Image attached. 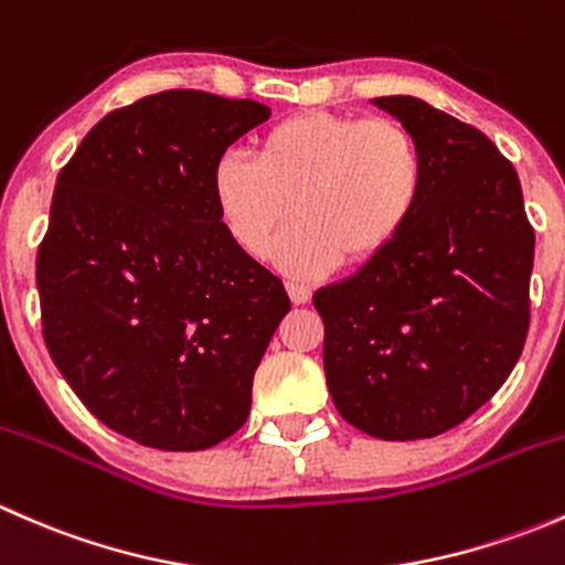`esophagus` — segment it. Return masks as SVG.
I'll list each match as a JSON object with an SVG mask.
<instances>
[{"instance_id": "obj_1", "label": "esophagus", "mask_w": 565, "mask_h": 565, "mask_svg": "<svg viewBox=\"0 0 565 565\" xmlns=\"http://www.w3.org/2000/svg\"><path fill=\"white\" fill-rule=\"evenodd\" d=\"M287 292H289V300H292L295 306H306L311 300V287H306V284L289 281Z\"/></svg>"}]
</instances>
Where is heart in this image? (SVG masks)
I'll return each mask as SVG.
<instances>
[{"label":"heart","instance_id":"obj_1","mask_svg":"<svg viewBox=\"0 0 565 565\" xmlns=\"http://www.w3.org/2000/svg\"><path fill=\"white\" fill-rule=\"evenodd\" d=\"M426 188L418 139L391 117L300 111L270 125L254 158L226 152L210 174L215 213L243 254L265 256L298 278L377 262L409 230Z\"/></svg>","mask_w":565,"mask_h":565}]
</instances>
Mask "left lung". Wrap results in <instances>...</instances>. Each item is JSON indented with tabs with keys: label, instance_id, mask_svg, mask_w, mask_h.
Segmentation results:
<instances>
[{
	"label": "left lung",
	"instance_id": "left-lung-1",
	"mask_svg": "<svg viewBox=\"0 0 565 565\" xmlns=\"http://www.w3.org/2000/svg\"><path fill=\"white\" fill-rule=\"evenodd\" d=\"M426 163L409 230L315 292L341 418L380 440L454 429L509 380L530 324L533 226L514 167L478 128L413 95L374 98Z\"/></svg>",
	"mask_w": 565,
	"mask_h": 565
}]
</instances>
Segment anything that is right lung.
<instances>
[{"label":"right lung","instance_id":"add662e5","mask_svg":"<svg viewBox=\"0 0 565 565\" xmlns=\"http://www.w3.org/2000/svg\"><path fill=\"white\" fill-rule=\"evenodd\" d=\"M267 117L196 89L147 95L56 177L38 250L45 347L84 407L141 446L204 451L248 418L289 298L230 241L210 174Z\"/></svg>","mask_w":565,"mask_h":565}]
</instances>
